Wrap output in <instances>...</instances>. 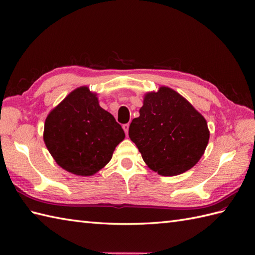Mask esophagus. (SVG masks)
Listing matches in <instances>:
<instances>
[{"instance_id":"esophagus-1","label":"esophagus","mask_w":255,"mask_h":255,"mask_svg":"<svg viewBox=\"0 0 255 255\" xmlns=\"http://www.w3.org/2000/svg\"><path fill=\"white\" fill-rule=\"evenodd\" d=\"M128 128H129L128 123H127V125H123V126H122V128H123V130H125L127 135H128Z\"/></svg>"}]
</instances>
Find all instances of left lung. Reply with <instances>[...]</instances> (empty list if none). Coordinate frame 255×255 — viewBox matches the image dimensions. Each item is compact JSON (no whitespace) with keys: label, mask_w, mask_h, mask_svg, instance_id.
I'll return each mask as SVG.
<instances>
[{"label":"left lung","mask_w":255,"mask_h":255,"mask_svg":"<svg viewBox=\"0 0 255 255\" xmlns=\"http://www.w3.org/2000/svg\"><path fill=\"white\" fill-rule=\"evenodd\" d=\"M139 117L128 136L153 171L164 176L184 173L202 157L210 139L203 116L169 87L145 94Z\"/></svg>","instance_id":"left-lung-1"}]
</instances>
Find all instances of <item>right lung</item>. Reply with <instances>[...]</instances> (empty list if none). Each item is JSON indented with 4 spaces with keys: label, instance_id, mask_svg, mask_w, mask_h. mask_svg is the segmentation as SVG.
Instances as JSON below:
<instances>
[{
    "label": "right lung",
    "instance_id": "add662e5",
    "mask_svg": "<svg viewBox=\"0 0 255 255\" xmlns=\"http://www.w3.org/2000/svg\"><path fill=\"white\" fill-rule=\"evenodd\" d=\"M125 137L114 116L86 86L70 92L50 112L43 130L44 143L56 163L82 176L102 169Z\"/></svg>",
    "mask_w": 255,
    "mask_h": 255
}]
</instances>
